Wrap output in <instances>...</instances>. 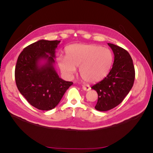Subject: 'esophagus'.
<instances>
[{"label": "esophagus", "mask_w": 153, "mask_h": 153, "mask_svg": "<svg viewBox=\"0 0 153 153\" xmlns=\"http://www.w3.org/2000/svg\"><path fill=\"white\" fill-rule=\"evenodd\" d=\"M82 88L84 91H89L91 89V87L89 85H83Z\"/></svg>", "instance_id": "34e87169"}]
</instances>
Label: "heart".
Returning a JSON list of instances; mask_svg holds the SVG:
<instances>
[{
  "label": "heart",
  "instance_id": "1",
  "mask_svg": "<svg viewBox=\"0 0 153 153\" xmlns=\"http://www.w3.org/2000/svg\"><path fill=\"white\" fill-rule=\"evenodd\" d=\"M58 64L62 72L71 76L79 67V75L87 82L95 83L105 78L112 64L108 48L94 45H72L66 49V57L60 56Z\"/></svg>",
  "mask_w": 153,
  "mask_h": 153
}]
</instances>
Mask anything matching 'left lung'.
I'll return each instance as SVG.
<instances>
[{
  "label": "left lung",
  "instance_id": "1",
  "mask_svg": "<svg viewBox=\"0 0 153 153\" xmlns=\"http://www.w3.org/2000/svg\"><path fill=\"white\" fill-rule=\"evenodd\" d=\"M108 45L114 56L112 68L105 78L91 87L99 96L95 108L102 112L120 105L130 91L135 79V68L128 52L112 43Z\"/></svg>",
  "mask_w": 153,
  "mask_h": 153
}]
</instances>
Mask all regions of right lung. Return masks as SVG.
I'll return each mask as SVG.
<instances>
[{"label":"right lung","mask_w":153,"mask_h":153,"mask_svg":"<svg viewBox=\"0 0 153 153\" xmlns=\"http://www.w3.org/2000/svg\"><path fill=\"white\" fill-rule=\"evenodd\" d=\"M60 43L39 40L25 47L18 58L16 85L28 102L39 110L53 109L73 85L61 79L55 70V53Z\"/></svg>","instance_id":"right-lung-1"}]
</instances>
